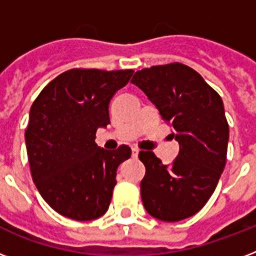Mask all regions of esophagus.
Here are the masks:
<instances>
[{
  "label": "esophagus",
  "instance_id": "1",
  "mask_svg": "<svg viewBox=\"0 0 256 256\" xmlns=\"http://www.w3.org/2000/svg\"><path fill=\"white\" fill-rule=\"evenodd\" d=\"M132 158H136V156H138V154H140V150H138L136 148H132Z\"/></svg>",
  "mask_w": 256,
  "mask_h": 256
}]
</instances>
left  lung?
<instances>
[{
    "instance_id": "8db88e82",
    "label": "left lung",
    "mask_w": 256,
    "mask_h": 256,
    "mask_svg": "<svg viewBox=\"0 0 256 256\" xmlns=\"http://www.w3.org/2000/svg\"><path fill=\"white\" fill-rule=\"evenodd\" d=\"M156 104L179 154L170 166L152 152H140L146 168L140 196L148 214L164 222L192 216L214 192L226 164L228 124L222 98L202 76L182 64L152 66L132 80Z\"/></svg>"
}]
</instances>
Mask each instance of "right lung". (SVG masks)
I'll list each match as a JSON object with an SVG mask.
<instances>
[{
	"label": "right lung",
	"mask_w": 256,
	"mask_h": 256,
	"mask_svg": "<svg viewBox=\"0 0 256 256\" xmlns=\"http://www.w3.org/2000/svg\"><path fill=\"white\" fill-rule=\"evenodd\" d=\"M132 73L68 70L32 104L25 132L32 176L46 203L66 218L86 222L108 211L116 168L130 158L132 148H98L96 132L110 124V100Z\"/></svg>",
	"instance_id": "add662e5"
}]
</instances>
